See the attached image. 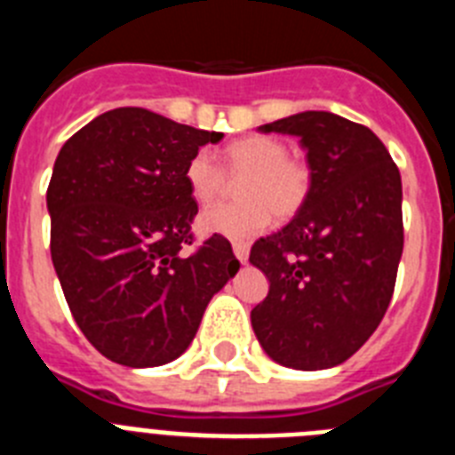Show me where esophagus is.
I'll return each instance as SVG.
<instances>
[{"instance_id": "esophagus-1", "label": "esophagus", "mask_w": 455, "mask_h": 455, "mask_svg": "<svg viewBox=\"0 0 455 455\" xmlns=\"http://www.w3.org/2000/svg\"><path fill=\"white\" fill-rule=\"evenodd\" d=\"M232 251H235L236 259L241 264L248 262V252H251V243L248 241H232Z\"/></svg>"}]
</instances>
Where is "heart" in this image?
Here are the masks:
<instances>
[{
    "instance_id": "b5f03b06",
    "label": "heart",
    "mask_w": 455,
    "mask_h": 455,
    "mask_svg": "<svg viewBox=\"0 0 455 455\" xmlns=\"http://www.w3.org/2000/svg\"><path fill=\"white\" fill-rule=\"evenodd\" d=\"M219 162L207 150H200L187 164V184L198 203H212L223 193L225 172L239 182V203H219L200 214L198 225L209 235L243 239L267 230L273 214L291 219L305 204L312 187L309 166L296 156L280 139L264 134L232 140Z\"/></svg>"
}]
</instances>
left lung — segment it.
<instances>
[{
  "instance_id": "obj_1",
  "label": "left lung",
  "mask_w": 455,
  "mask_h": 455,
  "mask_svg": "<svg viewBox=\"0 0 455 455\" xmlns=\"http://www.w3.org/2000/svg\"><path fill=\"white\" fill-rule=\"evenodd\" d=\"M259 132L299 136L312 187L299 214L251 248V264L268 277L252 331L283 367H337L373 335L392 300L403 252L399 168L369 127L331 111Z\"/></svg>"
}]
</instances>
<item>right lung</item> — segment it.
I'll list each match as a JSON object with an SVG mask.
<instances>
[{"label":"right lung","mask_w":455,"mask_h":455,"mask_svg":"<svg viewBox=\"0 0 455 455\" xmlns=\"http://www.w3.org/2000/svg\"><path fill=\"white\" fill-rule=\"evenodd\" d=\"M220 132L120 107L66 140L47 187L50 251L72 316L104 357L159 367L182 355L212 296L239 271L230 241L193 252L187 164Z\"/></svg>","instance_id":"1"}]
</instances>
